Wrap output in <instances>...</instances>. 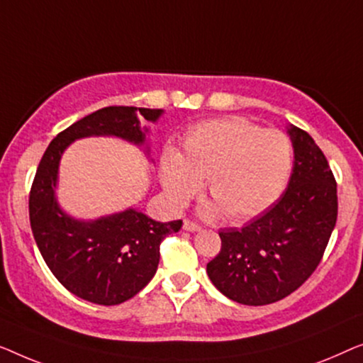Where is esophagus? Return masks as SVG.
<instances>
[{
	"instance_id": "34e87169",
	"label": "esophagus",
	"mask_w": 363,
	"mask_h": 363,
	"mask_svg": "<svg viewBox=\"0 0 363 363\" xmlns=\"http://www.w3.org/2000/svg\"><path fill=\"white\" fill-rule=\"evenodd\" d=\"M182 228H184V230H186V232H201V230H202V227L199 225V223L192 222V220H184Z\"/></svg>"
}]
</instances>
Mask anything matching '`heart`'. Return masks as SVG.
<instances>
[{
  "instance_id": "1",
  "label": "heart",
  "mask_w": 363,
  "mask_h": 363,
  "mask_svg": "<svg viewBox=\"0 0 363 363\" xmlns=\"http://www.w3.org/2000/svg\"><path fill=\"white\" fill-rule=\"evenodd\" d=\"M293 150L284 133L262 130L252 121L208 120L187 133L184 152L166 147L161 156V184L172 207L182 208L201 191L202 179L213 201L202 213L232 222L252 218L284 191Z\"/></svg>"
}]
</instances>
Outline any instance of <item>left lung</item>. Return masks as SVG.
I'll return each mask as SVG.
<instances>
[{"label":"left lung","instance_id":"left-lung-1","mask_svg":"<svg viewBox=\"0 0 363 363\" xmlns=\"http://www.w3.org/2000/svg\"><path fill=\"white\" fill-rule=\"evenodd\" d=\"M294 162L277 203L243 228L218 232L220 253L207 263L213 286L235 303L272 304L318 268L337 220V184L324 152L289 125Z\"/></svg>","mask_w":363,"mask_h":363}]
</instances>
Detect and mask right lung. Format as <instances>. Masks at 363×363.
I'll use <instances>...</instances> for the list:
<instances>
[{"label":"right lung","mask_w":363,"mask_h":363,"mask_svg":"<svg viewBox=\"0 0 363 363\" xmlns=\"http://www.w3.org/2000/svg\"><path fill=\"white\" fill-rule=\"evenodd\" d=\"M164 110L106 106L75 121L50 141L29 194V220L45 264L59 283L89 303L115 306L140 293L155 277L160 245L179 232L182 220L156 222L135 207L94 220H80L59 206L55 189L64 151L75 140L115 136L145 150L146 126Z\"/></svg>","instance_id":"1"}]
</instances>
